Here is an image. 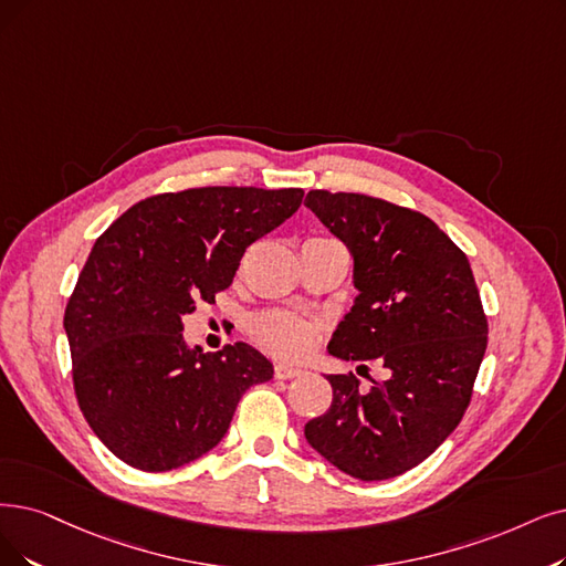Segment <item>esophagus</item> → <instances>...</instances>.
Listing matches in <instances>:
<instances>
[{"label":"esophagus","instance_id":"1","mask_svg":"<svg viewBox=\"0 0 566 566\" xmlns=\"http://www.w3.org/2000/svg\"><path fill=\"white\" fill-rule=\"evenodd\" d=\"M274 376L281 378V380L297 378V376H302V369L300 367H292V365H285V361H279V365L274 367Z\"/></svg>","mask_w":566,"mask_h":566}]
</instances>
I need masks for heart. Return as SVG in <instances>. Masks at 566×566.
<instances>
[{"mask_svg": "<svg viewBox=\"0 0 566 566\" xmlns=\"http://www.w3.org/2000/svg\"><path fill=\"white\" fill-rule=\"evenodd\" d=\"M258 342L281 357H304L321 336V325L297 313L266 311L253 321Z\"/></svg>", "mask_w": 566, "mask_h": 566, "instance_id": "obj_1", "label": "heart"}]
</instances>
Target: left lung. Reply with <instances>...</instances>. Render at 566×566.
Returning <instances> with one entry per match:
<instances>
[{"instance_id": "obj_1", "label": "left lung", "mask_w": 566, "mask_h": 566, "mask_svg": "<svg viewBox=\"0 0 566 566\" xmlns=\"http://www.w3.org/2000/svg\"><path fill=\"white\" fill-rule=\"evenodd\" d=\"M304 205L348 245L359 292L327 350L386 369L369 388L329 374L332 406L304 437L353 479H395L434 453L471 401L488 346L479 287L467 255L418 211L327 190Z\"/></svg>"}]
</instances>
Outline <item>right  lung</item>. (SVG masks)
I'll use <instances>...</instances> for the list:
<instances>
[{
    "label": "right lung",
    "mask_w": 566,
    "mask_h": 566,
    "mask_svg": "<svg viewBox=\"0 0 566 566\" xmlns=\"http://www.w3.org/2000/svg\"><path fill=\"white\" fill-rule=\"evenodd\" d=\"M302 188H190L127 209L95 241L64 311L81 411L125 464L169 471L228 434L243 392L274 376L243 342L190 348L184 315L230 287L245 248L302 205Z\"/></svg>",
    "instance_id": "obj_1"
}]
</instances>
